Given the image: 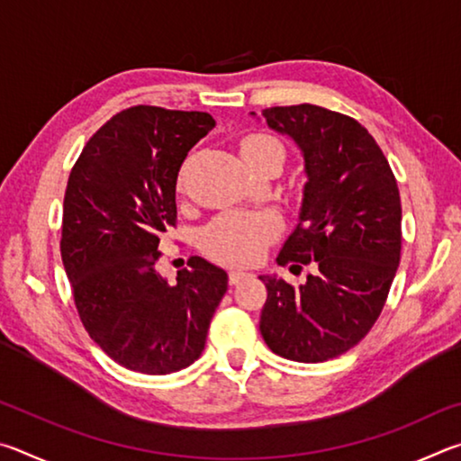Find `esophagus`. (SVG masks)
<instances>
[{
  "mask_svg": "<svg viewBox=\"0 0 461 461\" xmlns=\"http://www.w3.org/2000/svg\"><path fill=\"white\" fill-rule=\"evenodd\" d=\"M248 276H252V275H249V272H244V270H230L228 272L230 285H240L241 280H246Z\"/></svg>",
  "mask_w": 461,
  "mask_h": 461,
  "instance_id": "esophagus-1",
  "label": "esophagus"
}]
</instances>
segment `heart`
<instances>
[{
    "instance_id": "b5f03b06",
    "label": "heart",
    "mask_w": 461,
    "mask_h": 461,
    "mask_svg": "<svg viewBox=\"0 0 461 461\" xmlns=\"http://www.w3.org/2000/svg\"><path fill=\"white\" fill-rule=\"evenodd\" d=\"M280 154L285 150L278 140L267 134L248 136L241 142V156ZM280 225L276 217L256 212H225L217 215L201 233V248L209 258L223 264H254L262 258L267 248L276 240Z\"/></svg>"
}]
</instances>
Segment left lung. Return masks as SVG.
I'll list each match as a JSON object with an SVG mask.
<instances>
[{"label": "left lung", "instance_id": "1", "mask_svg": "<svg viewBox=\"0 0 461 461\" xmlns=\"http://www.w3.org/2000/svg\"><path fill=\"white\" fill-rule=\"evenodd\" d=\"M262 118L294 140L307 175L299 223L276 260L311 272L299 286L260 276V333L286 360L325 362L362 341L384 307L401 262L399 186L376 140L349 115L301 104L262 109Z\"/></svg>", "mask_w": 461, "mask_h": 461}]
</instances>
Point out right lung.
<instances>
[{
    "mask_svg": "<svg viewBox=\"0 0 461 461\" xmlns=\"http://www.w3.org/2000/svg\"><path fill=\"white\" fill-rule=\"evenodd\" d=\"M215 120L205 112L136 105L85 144L62 205L60 256L91 339L134 372L170 374L201 356L228 275L191 256L167 283L154 264L176 228V176Z\"/></svg>",
    "mask_w": 461,
    "mask_h": 461,
    "instance_id": "1",
    "label": "right lung"
}]
</instances>
